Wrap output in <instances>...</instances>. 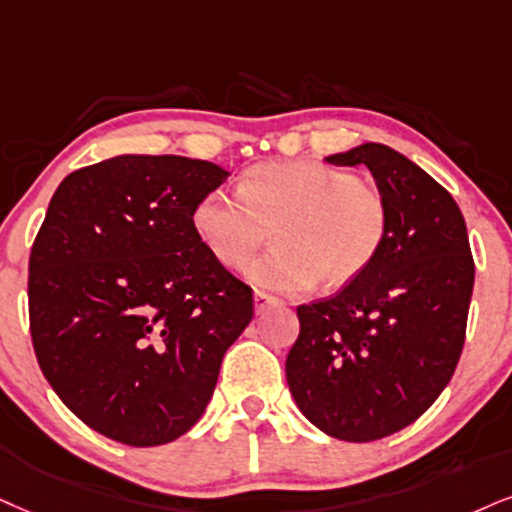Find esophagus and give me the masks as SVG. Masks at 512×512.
<instances>
[{
  "label": "esophagus",
  "instance_id": "34e87169",
  "mask_svg": "<svg viewBox=\"0 0 512 512\" xmlns=\"http://www.w3.org/2000/svg\"><path fill=\"white\" fill-rule=\"evenodd\" d=\"M275 304H277L275 296H270V294H266V292H256V294H254V308H256V313H263L268 306H275Z\"/></svg>",
  "mask_w": 512,
  "mask_h": 512
}]
</instances>
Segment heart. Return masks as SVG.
<instances>
[{
	"mask_svg": "<svg viewBox=\"0 0 512 512\" xmlns=\"http://www.w3.org/2000/svg\"><path fill=\"white\" fill-rule=\"evenodd\" d=\"M192 227L225 268H239L273 230L275 246L246 266V280L277 294H306L323 282L346 287L372 266L389 232L377 187L318 161L263 163L237 197L213 189L197 201Z\"/></svg>",
	"mask_w": 512,
	"mask_h": 512,
	"instance_id": "heart-1",
	"label": "heart"
}]
</instances>
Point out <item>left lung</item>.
<instances>
[{
	"mask_svg": "<svg viewBox=\"0 0 512 512\" xmlns=\"http://www.w3.org/2000/svg\"><path fill=\"white\" fill-rule=\"evenodd\" d=\"M325 161L370 170L387 199L389 232L361 277L296 308L287 384L318 430L375 441L418 420L451 382L475 263L458 204L418 163L377 142Z\"/></svg>",
	"mask_w": 512,
	"mask_h": 512,
	"instance_id": "8db88e82",
	"label": "left lung"
}]
</instances>
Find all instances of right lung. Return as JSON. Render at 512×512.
Segmentation results:
<instances>
[{"label": "right lung", "mask_w": 512, "mask_h": 512, "mask_svg": "<svg viewBox=\"0 0 512 512\" xmlns=\"http://www.w3.org/2000/svg\"><path fill=\"white\" fill-rule=\"evenodd\" d=\"M227 175L187 156L123 154L75 170L49 201L30 251L35 356L104 437L161 446L192 430L254 318L251 287L192 227Z\"/></svg>", "instance_id": "add662e5"}]
</instances>
